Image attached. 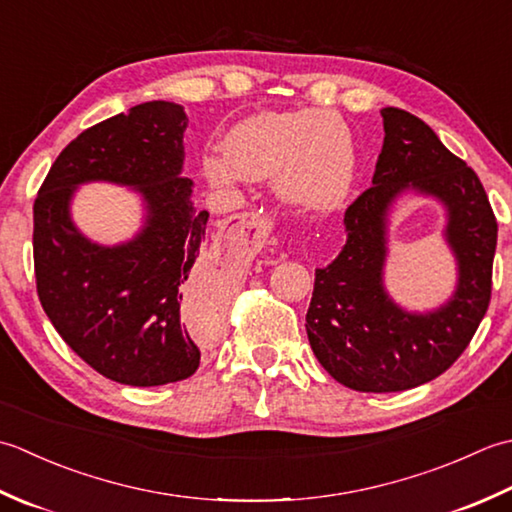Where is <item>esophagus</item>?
<instances>
[{"mask_svg": "<svg viewBox=\"0 0 512 512\" xmlns=\"http://www.w3.org/2000/svg\"><path fill=\"white\" fill-rule=\"evenodd\" d=\"M247 218H249V225H254V227H258V229H267L265 218L260 216L258 212H249V214H247Z\"/></svg>", "mask_w": 512, "mask_h": 512, "instance_id": "esophagus-1", "label": "esophagus"}]
</instances>
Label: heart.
Wrapping results in <instances>:
<instances>
[{
  "mask_svg": "<svg viewBox=\"0 0 512 512\" xmlns=\"http://www.w3.org/2000/svg\"><path fill=\"white\" fill-rule=\"evenodd\" d=\"M221 148L203 156L210 183L274 179L280 201L300 212L336 210L356 181V145L331 112H258L232 125Z\"/></svg>",
  "mask_w": 512,
  "mask_h": 512,
  "instance_id": "b5f03b06",
  "label": "heart"
}]
</instances>
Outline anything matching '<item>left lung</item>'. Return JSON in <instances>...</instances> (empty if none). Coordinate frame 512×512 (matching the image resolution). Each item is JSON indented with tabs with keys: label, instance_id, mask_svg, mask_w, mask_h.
<instances>
[{
	"label": "left lung",
	"instance_id": "left-lung-1",
	"mask_svg": "<svg viewBox=\"0 0 512 512\" xmlns=\"http://www.w3.org/2000/svg\"><path fill=\"white\" fill-rule=\"evenodd\" d=\"M380 114L384 143L373 185L344 212L347 243L338 258L316 269L305 325L331 378L364 393L420 387L462 356L488 309L497 247V221L477 174L415 114ZM409 189L445 205V237L458 263L454 296L426 315L395 306L383 289L388 210Z\"/></svg>",
	"mask_w": 512,
	"mask_h": 512
}]
</instances>
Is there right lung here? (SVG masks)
<instances>
[{"mask_svg":"<svg viewBox=\"0 0 512 512\" xmlns=\"http://www.w3.org/2000/svg\"><path fill=\"white\" fill-rule=\"evenodd\" d=\"M187 114L148 101L83 130L57 156L33 207L37 294L68 347L108 380L130 387L190 378L198 340L223 316L212 267L196 263L207 214L181 176ZM128 184L144 198L146 223L128 244H92L71 223L69 203L83 182ZM187 306L195 320L187 323Z\"/></svg>","mask_w":512,"mask_h":512,"instance_id":"right-lung-1","label":"right lung"}]
</instances>
